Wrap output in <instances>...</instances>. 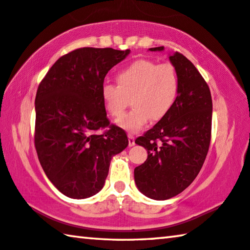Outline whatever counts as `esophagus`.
Here are the masks:
<instances>
[{"instance_id": "34e87169", "label": "esophagus", "mask_w": 250, "mask_h": 250, "mask_svg": "<svg viewBox=\"0 0 250 250\" xmlns=\"http://www.w3.org/2000/svg\"><path fill=\"white\" fill-rule=\"evenodd\" d=\"M128 139H129V146H133L135 145L133 134L132 133H128Z\"/></svg>"}]
</instances>
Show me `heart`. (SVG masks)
Returning <instances> with one entry per match:
<instances>
[{
    "label": "heart",
    "instance_id": "obj_1",
    "mask_svg": "<svg viewBox=\"0 0 250 250\" xmlns=\"http://www.w3.org/2000/svg\"><path fill=\"white\" fill-rule=\"evenodd\" d=\"M118 84L104 83L101 95L110 115L120 117L129 104L133 108L117 120L125 130L139 131L151 120H160L170 111L179 94L180 79L175 67L168 62L142 59L121 70Z\"/></svg>",
    "mask_w": 250,
    "mask_h": 250
}]
</instances>
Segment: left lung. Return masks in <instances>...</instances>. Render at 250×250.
Listing matches in <instances>:
<instances>
[{"instance_id":"1","label":"left lung","mask_w":250,"mask_h":250,"mask_svg":"<svg viewBox=\"0 0 250 250\" xmlns=\"http://www.w3.org/2000/svg\"><path fill=\"white\" fill-rule=\"evenodd\" d=\"M163 52L164 47L150 48ZM180 79L173 107L135 143L146 147L147 159L134 168L139 191L156 201L183 192L195 180L208 152L213 103L204 78L180 53L168 55Z\"/></svg>"}]
</instances>
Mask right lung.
<instances>
[{
  "label": "right lung",
  "mask_w": 250,
  "mask_h": 250,
  "mask_svg": "<svg viewBox=\"0 0 250 250\" xmlns=\"http://www.w3.org/2000/svg\"><path fill=\"white\" fill-rule=\"evenodd\" d=\"M130 49L83 47L64 55L40 83L35 98V147L46 176L75 200L104 188L111 159L129 145L124 130L109 125L104 80Z\"/></svg>",
  "instance_id": "1"
}]
</instances>
